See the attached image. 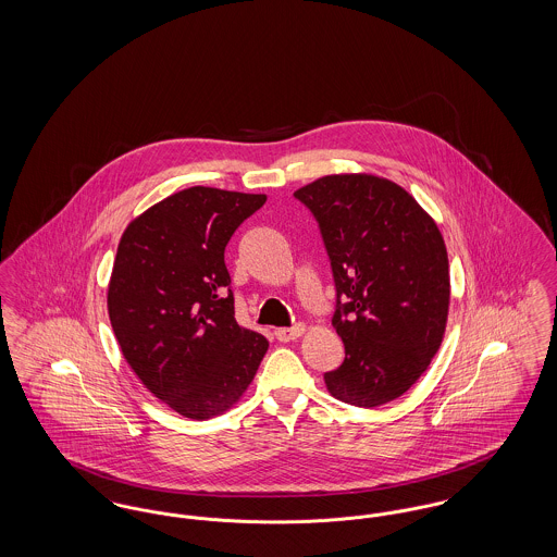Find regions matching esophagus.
<instances>
[{"instance_id": "34e87169", "label": "esophagus", "mask_w": 557, "mask_h": 557, "mask_svg": "<svg viewBox=\"0 0 557 557\" xmlns=\"http://www.w3.org/2000/svg\"><path fill=\"white\" fill-rule=\"evenodd\" d=\"M302 332H305V325H302V323H296V325H292V327H277V330H275V338H277L280 343H290L294 338H298Z\"/></svg>"}]
</instances>
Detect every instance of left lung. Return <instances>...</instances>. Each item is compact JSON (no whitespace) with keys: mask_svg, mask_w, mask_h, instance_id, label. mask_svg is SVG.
<instances>
[{"mask_svg":"<svg viewBox=\"0 0 557 557\" xmlns=\"http://www.w3.org/2000/svg\"><path fill=\"white\" fill-rule=\"evenodd\" d=\"M318 221L332 277V325L345 361L325 371L332 397L377 407L407 393L443 343L449 259L430 214L373 175H327L294 191Z\"/></svg>","mask_w":557,"mask_h":557,"instance_id":"8db88e82","label":"left lung"}]
</instances>
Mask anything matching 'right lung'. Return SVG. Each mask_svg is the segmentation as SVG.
Wrapping results in <instances>:
<instances>
[{
	"mask_svg": "<svg viewBox=\"0 0 557 557\" xmlns=\"http://www.w3.org/2000/svg\"><path fill=\"white\" fill-rule=\"evenodd\" d=\"M265 194L187 187L129 223L108 286V315L144 386L177 413L230 409L265 357V336L239 327L225 246Z\"/></svg>",
	"mask_w": 557,
	"mask_h": 557,
	"instance_id": "right-lung-1",
	"label": "right lung"
}]
</instances>
